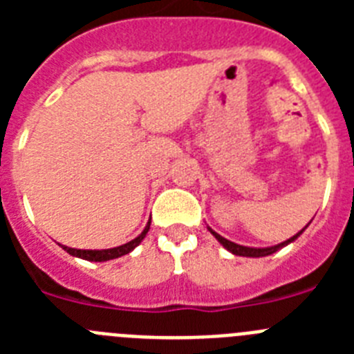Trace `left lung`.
<instances>
[{
    "label": "left lung",
    "mask_w": 354,
    "mask_h": 354,
    "mask_svg": "<svg viewBox=\"0 0 354 354\" xmlns=\"http://www.w3.org/2000/svg\"><path fill=\"white\" fill-rule=\"evenodd\" d=\"M306 227H308V225H306ZM305 228H303V230H305ZM207 230L212 234V236L216 237V239H218V243H220V245L223 246L225 250H228V252H230V253H234V255H239V257H253V259L268 257V255H271V253L278 252V250H282L283 246L289 245V243L296 241L303 234V230H299V232L296 234V236L289 237V239L283 241V243H278V245H274V246H266V248H255V246H243V245H237V243H234V241L225 239L223 236H220V234H218V232H214V230H212L211 227H207Z\"/></svg>",
    "instance_id": "obj_1"
}]
</instances>
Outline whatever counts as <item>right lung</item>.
I'll return each instance as SVG.
<instances>
[{
    "instance_id": "add662e5",
    "label": "right lung",
    "mask_w": 354,
    "mask_h": 354,
    "mask_svg": "<svg viewBox=\"0 0 354 354\" xmlns=\"http://www.w3.org/2000/svg\"><path fill=\"white\" fill-rule=\"evenodd\" d=\"M150 228V220L147 221L145 228H143V232L140 234L138 237H134L133 241L126 243V245H120V246H115V248H108V250H77V248H68V246L60 245L68 255L72 257H77V259H83V261H90V262H106V261H111V259H118L122 255H127V253L133 252L136 246L145 239L147 232H149Z\"/></svg>"
}]
</instances>
